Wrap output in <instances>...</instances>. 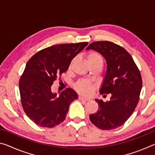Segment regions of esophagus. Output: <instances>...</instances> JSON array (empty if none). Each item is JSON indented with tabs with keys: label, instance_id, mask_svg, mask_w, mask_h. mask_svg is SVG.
Wrapping results in <instances>:
<instances>
[{
	"label": "esophagus",
	"instance_id": "esophagus-1",
	"mask_svg": "<svg viewBox=\"0 0 155 155\" xmlns=\"http://www.w3.org/2000/svg\"><path fill=\"white\" fill-rule=\"evenodd\" d=\"M78 99L80 100V101H90V99L89 98H84V97H83V96H79L78 97Z\"/></svg>",
	"mask_w": 155,
	"mask_h": 155
}]
</instances>
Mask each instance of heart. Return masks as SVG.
I'll list each match as a JSON object with an SVG mask.
<instances>
[{
    "label": "heart",
    "mask_w": 155,
    "mask_h": 155,
    "mask_svg": "<svg viewBox=\"0 0 155 155\" xmlns=\"http://www.w3.org/2000/svg\"><path fill=\"white\" fill-rule=\"evenodd\" d=\"M87 59L90 65L100 64L103 65V57L98 52H89L87 55ZM71 67V64L70 65V68ZM75 90L78 93L85 96H89L92 93L94 90V85L90 81L87 80H80L75 84L74 85Z\"/></svg>",
    "instance_id": "b5f03b06"
}]
</instances>
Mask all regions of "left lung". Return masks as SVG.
Instances as JSON below:
<instances>
[{"label":"left lung","instance_id":"8db88e82","mask_svg":"<svg viewBox=\"0 0 155 155\" xmlns=\"http://www.w3.org/2000/svg\"><path fill=\"white\" fill-rule=\"evenodd\" d=\"M86 49L96 51L105 59L107 72L100 93L111 94L109 101L96 99L98 110L90 120L101 129H114L124 124L137 105L142 87L140 72L130 54L111 41H95Z\"/></svg>","mask_w":155,"mask_h":155}]
</instances>
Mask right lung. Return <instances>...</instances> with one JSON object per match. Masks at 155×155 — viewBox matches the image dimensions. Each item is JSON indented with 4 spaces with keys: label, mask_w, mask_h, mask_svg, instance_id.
Wrapping results in <instances>:
<instances>
[{
    "label": "right lung",
    "mask_w": 155,
    "mask_h": 155,
    "mask_svg": "<svg viewBox=\"0 0 155 155\" xmlns=\"http://www.w3.org/2000/svg\"><path fill=\"white\" fill-rule=\"evenodd\" d=\"M87 44L52 46L38 52L28 61L19 82L21 103L25 114L37 125L52 128L64 121L70 103L78 95L67 88L57 96L52 92L51 86Z\"/></svg>",
    "instance_id": "right-lung-1"
}]
</instances>
